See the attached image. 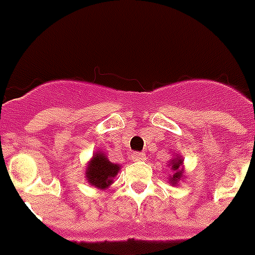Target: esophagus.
I'll use <instances>...</instances> for the list:
<instances>
[{"instance_id":"34e87169","label":"esophagus","mask_w":255,"mask_h":255,"mask_svg":"<svg viewBox=\"0 0 255 255\" xmlns=\"http://www.w3.org/2000/svg\"><path fill=\"white\" fill-rule=\"evenodd\" d=\"M131 159L132 161H144V160L147 159V156L143 152H133L131 155Z\"/></svg>"}]
</instances>
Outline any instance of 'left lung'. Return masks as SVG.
I'll list each match as a JSON object with an SVG mask.
<instances>
[{
	"label": "left lung",
	"instance_id": "1",
	"mask_svg": "<svg viewBox=\"0 0 255 255\" xmlns=\"http://www.w3.org/2000/svg\"><path fill=\"white\" fill-rule=\"evenodd\" d=\"M169 165L172 167V170H173V176H170V184L174 185V184H177V182L182 178V176H184V170L181 169L182 160L176 157V159L170 160Z\"/></svg>",
	"mask_w": 255,
	"mask_h": 255
}]
</instances>
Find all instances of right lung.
<instances>
[{
    "label": "right lung",
    "instance_id": "add662e5",
    "mask_svg": "<svg viewBox=\"0 0 255 255\" xmlns=\"http://www.w3.org/2000/svg\"><path fill=\"white\" fill-rule=\"evenodd\" d=\"M120 167L111 163L102 152H96L90 160L86 169V178L88 184L98 189H106L114 182V177L119 173Z\"/></svg>",
    "mask_w": 255,
    "mask_h": 255
}]
</instances>
